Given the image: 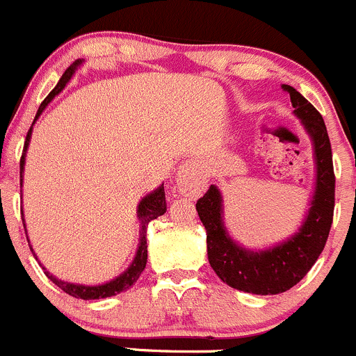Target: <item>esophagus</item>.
Here are the masks:
<instances>
[{
  "label": "esophagus",
  "mask_w": 356,
  "mask_h": 356,
  "mask_svg": "<svg viewBox=\"0 0 356 356\" xmlns=\"http://www.w3.org/2000/svg\"><path fill=\"white\" fill-rule=\"evenodd\" d=\"M177 188L185 195H197L202 192L204 185H206V171L200 161L188 159L178 168L177 178Z\"/></svg>",
  "instance_id": "1"
}]
</instances>
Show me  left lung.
<instances>
[{
  "label": "left lung",
  "instance_id": "left-lung-1",
  "mask_svg": "<svg viewBox=\"0 0 356 356\" xmlns=\"http://www.w3.org/2000/svg\"><path fill=\"white\" fill-rule=\"evenodd\" d=\"M282 90L289 93L294 115L312 140L315 161V183L309 209L296 234L272 248H244L230 237L225 227L223 195L216 185H211L195 204L206 228L211 268L234 289L259 296L286 293L309 272L325 248L334 214L336 178L325 122L318 111L293 86L282 84Z\"/></svg>",
  "mask_w": 356,
  "mask_h": 356
}]
</instances>
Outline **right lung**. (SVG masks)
Here are the masks:
<instances>
[{"label": "right lung", "mask_w": 356, "mask_h": 356, "mask_svg": "<svg viewBox=\"0 0 356 356\" xmlns=\"http://www.w3.org/2000/svg\"><path fill=\"white\" fill-rule=\"evenodd\" d=\"M81 63H83V60H76V62H74L72 65H70L69 69L63 72V76L60 77L57 86L51 90V93L44 98V102L40 105V108H38V114H36V118H34V122L40 119V115L43 114L44 108L48 107V104H50V102L57 97L60 91L65 88V84L69 83L70 77L74 76V72H76L77 67H79ZM31 135H33V126H31L29 133H27V136H26V145H24L22 159H20V186H22V181H24L22 175H24V166H26V154H27V147H29V142H31ZM166 209H168L166 193H164V183H163V185H159L156 190H152L150 193H147V195L140 200L138 209H136V218H138V221H140V238H138V249H136V254H135V258H133L131 265H129L128 268L121 273V275L115 277V279H112V280H108V282L98 284V286H83V284L65 282V280H60V279H57V277L51 275L50 272H47V268H44L41 263L40 265L43 266V270H44V273H47L48 279H50L55 286H58L63 293L69 294V296L81 298V299H104V298L115 296V294L129 289V287H131L133 284L138 280L140 273L145 270V265H147V227H149L150 221L156 220L157 216H163V214L166 213ZM22 214H24V211H22ZM24 228H26V221H24ZM27 242H29V238H27ZM31 251L34 252L33 245H31ZM34 258L38 259L36 252H34Z\"/></svg>", "instance_id": "obj_1"}]
</instances>
